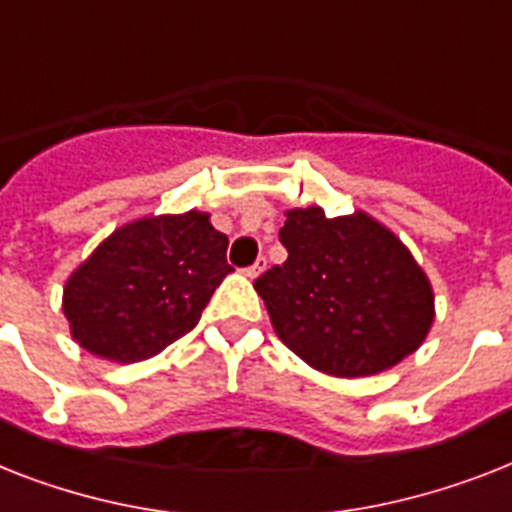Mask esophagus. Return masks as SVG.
<instances>
[{"label": "esophagus", "instance_id": "34e87169", "mask_svg": "<svg viewBox=\"0 0 512 512\" xmlns=\"http://www.w3.org/2000/svg\"><path fill=\"white\" fill-rule=\"evenodd\" d=\"M265 265H268V260H265V257H257L255 263L249 265V268H244V273H247L249 278H257L265 270Z\"/></svg>", "mask_w": 512, "mask_h": 512}]
</instances>
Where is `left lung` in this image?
<instances>
[{"instance_id":"obj_1","label":"left lung","mask_w":512,"mask_h":512,"mask_svg":"<svg viewBox=\"0 0 512 512\" xmlns=\"http://www.w3.org/2000/svg\"><path fill=\"white\" fill-rule=\"evenodd\" d=\"M289 257L255 281L278 339L331 376H371L413 355L434 321V294L397 236L365 213L289 210Z\"/></svg>"}]
</instances>
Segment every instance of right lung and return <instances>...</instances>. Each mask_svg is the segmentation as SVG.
<instances>
[{
	"mask_svg": "<svg viewBox=\"0 0 512 512\" xmlns=\"http://www.w3.org/2000/svg\"><path fill=\"white\" fill-rule=\"evenodd\" d=\"M228 236L207 213L157 215L118 228L68 278L62 310L91 355L136 363L189 334L231 273Z\"/></svg>",
	"mask_w": 512,
	"mask_h": 512,
	"instance_id": "obj_1",
	"label": "right lung"
}]
</instances>
